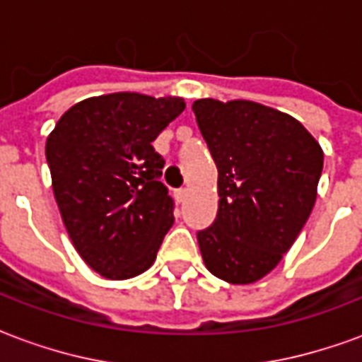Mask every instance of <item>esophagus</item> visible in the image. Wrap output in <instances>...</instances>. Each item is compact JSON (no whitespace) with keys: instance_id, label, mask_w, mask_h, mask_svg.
Segmentation results:
<instances>
[{"instance_id":"1","label":"esophagus","mask_w":362,"mask_h":362,"mask_svg":"<svg viewBox=\"0 0 362 362\" xmlns=\"http://www.w3.org/2000/svg\"><path fill=\"white\" fill-rule=\"evenodd\" d=\"M174 197H176V202H178V204H184V202H186V197H188V189L186 188L176 189V192H174Z\"/></svg>"}]
</instances>
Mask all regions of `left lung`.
Here are the masks:
<instances>
[{
	"label": "left lung",
	"mask_w": 362,
	"mask_h": 362,
	"mask_svg": "<svg viewBox=\"0 0 362 362\" xmlns=\"http://www.w3.org/2000/svg\"><path fill=\"white\" fill-rule=\"evenodd\" d=\"M217 166L219 209L197 233L205 267L230 285H250L283 259L318 196L324 151L285 112L254 100L192 104Z\"/></svg>",
	"instance_id": "left-lung-1"
}]
</instances>
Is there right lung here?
<instances>
[{
    "label": "right lung",
    "mask_w": 362,
    "mask_h": 362,
    "mask_svg": "<svg viewBox=\"0 0 362 362\" xmlns=\"http://www.w3.org/2000/svg\"><path fill=\"white\" fill-rule=\"evenodd\" d=\"M186 108L180 96L110 93L74 104L46 139L52 189L75 250L106 279L147 272L173 227L151 143Z\"/></svg>",
    "instance_id": "1"
}]
</instances>
